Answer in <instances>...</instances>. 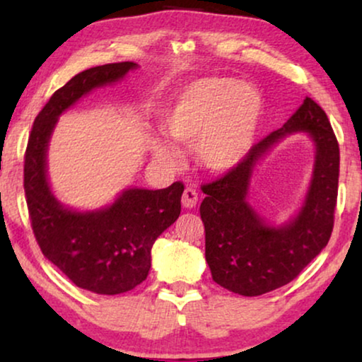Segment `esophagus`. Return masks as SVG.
I'll list each match as a JSON object with an SVG mask.
<instances>
[{"label":"esophagus","mask_w":362,"mask_h":362,"mask_svg":"<svg viewBox=\"0 0 362 362\" xmlns=\"http://www.w3.org/2000/svg\"><path fill=\"white\" fill-rule=\"evenodd\" d=\"M181 202H182V206L187 207V209H192V207H196V204H197V191L192 189V187H186L185 192H182Z\"/></svg>","instance_id":"obj_1"}]
</instances>
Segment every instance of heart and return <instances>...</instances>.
I'll use <instances>...</instances> for the list:
<instances>
[{
	"instance_id": "heart-1",
	"label": "heart",
	"mask_w": 362,
	"mask_h": 362,
	"mask_svg": "<svg viewBox=\"0 0 362 362\" xmlns=\"http://www.w3.org/2000/svg\"><path fill=\"white\" fill-rule=\"evenodd\" d=\"M262 100L254 88L226 77H204L189 83L163 118L171 141L194 145L206 170H234L254 146L262 120ZM156 156L173 161L176 153L158 141Z\"/></svg>"
}]
</instances>
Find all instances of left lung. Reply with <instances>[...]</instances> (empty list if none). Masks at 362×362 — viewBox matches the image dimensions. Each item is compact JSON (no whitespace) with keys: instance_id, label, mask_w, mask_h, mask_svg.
<instances>
[{"instance_id":"1","label":"left lung","mask_w":362,"mask_h":362,"mask_svg":"<svg viewBox=\"0 0 362 362\" xmlns=\"http://www.w3.org/2000/svg\"><path fill=\"white\" fill-rule=\"evenodd\" d=\"M308 132L317 155L312 185L299 216L288 225L269 226L246 201L256 165L291 132ZM339 145L323 108L306 97L279 130L252 146L242 163L202 185L201 219L212 280L234 293L259 296L280 288L325 249L334 226Z\"/></svg>"}]
</instances>
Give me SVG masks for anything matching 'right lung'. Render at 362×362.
<instances>
[{
	"label": "right lung",
	"instance_id": "right-lung-1",
	"mask_svg": "<svg viewBox=\"0 0 362 362\" xmlns=\"http://www.w3.org/2000/svg\"><path fill=\"white\" fill-rule=\"evenodd\" d=\"M135 62L87 69L52 93L34 120L24 153V192L29 219L44 257L83 290L98 295L130 291L146 280L151 247L181 214L185 185L123 191L112 206L77 212L64 207L47 182L46 153L62 112L92 88L125 77Z\"/></svg>",
	"mask_w": 362,
	"mask_h": 362
}]
</instances>
